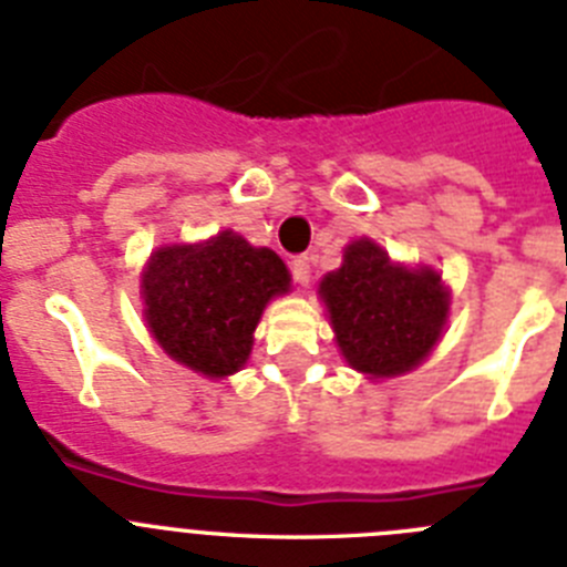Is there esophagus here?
Wrapping results in <instances>:
<instances>
[{
	"instance_id": "1",
	"label": "esophagus",
	"mask_w": 567,
	"mask_h": 567,
	"mask_svg": "<svg viewBox=\"0 0 567 567\" xmlns=\"http://www.w3.org/2000/svg\"><path fill=\"white\" fill-rule=\"evenodd\" d=\"M290 270H293V279L299 285L311 282V256H297L293 262H290Z\"/></svg>"
}]
</instances>
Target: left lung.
Here are the masks:
<instances>
[{
  "instance_id": "1",
  "label": "left lung",
  "mask_w": 567,
  "mask_h": 567,
  "mask_svg": "<svg viewBox=\"0 0 567 567\" xmlns=\"http://www.w3.org/2000/svg\"><path fill=\"white\" fill-rule=\"evenodd\" d=\"M317 293L342 359L373 382L420 368L451 313L440 270L396 262L368 236L344 245L342 265L319 279Z\"/></svg>"
}]
</instances>
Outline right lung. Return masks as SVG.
Returning <instances> with one entry per match:
<instances>
[{
  "instance_id": "add662e5",
  "label": "right lung",
  "mask_w": 567,
  "mask_h": 567,
  "mask_svg": "<svg viewBox=\"0 0 567 567\" xmlns=\"http://www.w3.org/2000/svg\"><path fill=\"white\" fill-rule=\"evenodd\" d=\"M288 290V265L230 228L202 243L159 245L140 277L147 333L208 379L243 371L265 308Z\"/></svg>"
}]
</instances>
